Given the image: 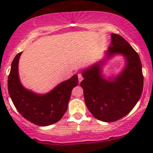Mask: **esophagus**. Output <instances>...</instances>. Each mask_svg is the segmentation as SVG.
I'll return each mask as SVG.
<instances>
[{
  "instance_id": "34e87169",
  "label": "esophagus",
  "mask_w": 153,
  "mask_h": 153,
  "mask_svg": "<svg viewBox=\"0 0 153 153\" xmlns=\"http://www.w3.org/2000/svg\"><path fill=\"white\" fill-rule=\"evenodd\" d=\"M78 78H79V83H80L81 81L83 80V76H82V75H81V74H78Z\"/></svg>"
}]
</instances>
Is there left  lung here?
I'll return each instance as SVG.
<instances>
[{
  "label": "left lung",
  "mask_w": 153,
  "mask_h": 153,
  "mask_svg": "<svg viewBox=\"0 0 153 153\" xmlns=\"http://www.w3.org/2000/svg\"><path fill=\"white\" fill-rule=\"evenodd\" d=\"M111 45L102 60L82 70L83 90L88 109L97 120L114 122L128 114L141 97L143 86L139 56L125 39L111 34ZM116 55L124 58V68L118 75L105 78L103 67Z\"/></svg>",
  "instance_id": "obj_1"
}]
</instances>
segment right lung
Returning a JSON list of instances; mask_svg holds the SVG:
<instances>
[{
	"label": "right lung",
	"instance_id": "add662e5",
	"mask_svg": "<svg viewBox=\"0 0 153 153\" xmlns=\"http://www.w3.org/2000/svg\"><path fill=\"white\" fill-rule=\"evenodd\" d=\"M22 52L14 58L8 76L9 95L16 110L33 124L48 126L59 121L68 110L72 89L78 85V76L74 74L62 81L45 94L37 93L25 88L19 74V61Z\"/></svg>",
	"mask_w": 153,
	"mask_h": 153
}]
</instances>
